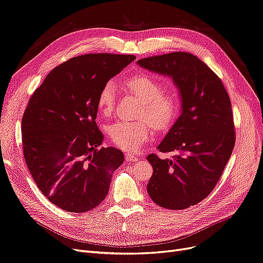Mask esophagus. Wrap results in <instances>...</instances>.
Masks as SVG:
<instances>
[{"label": "esophagus", "instance_id": "esophagus-1", "mask_svg": "<svg viewBox=\"0 0 263 263\" xmlns=\"http://www.w3.org/2000/svg\"><path fill=\"white\" fill-rule=\"evenodd\" d=\"M124 157H125V160H127V161H130V162L131 161H136V160H138V157L134 156L131 153H125Z\"/></svg>", "mask_w": 263, "mask_h": 263}]
</instances>
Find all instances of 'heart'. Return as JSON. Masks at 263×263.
Wrapping results in <instances>:
<instances>
[{"mask_svg": "<svg viewBox=\"0 0 263 263\" xmlns=\"http://www.w3.org/2000/svg\"><path fill=\"white\" fill-rule=\"evenodd\" d=\"M130 92L142 103L139 121H116L109 125L107 133L111 143L120 149L135 152L152 139L154 127L163 131L176 120L180 109L179 96L174 91L163 92V86L157 79L146 74H139L124 82ZM117 88L114 81L106 82L101 87L97 105L102 115L109 116L116 104ZM146 119H149L152 124Z\"/></svg>", "mask_w": 263, "mask_h": 263, "instance_id": "1", "label": "heart"}]
</instances>
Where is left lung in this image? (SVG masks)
Masks as SVG:
<instances>
[{
  "instance_id": "1",
  "label": "left lung",
  "mask_w": 263,
  "mask_h": 263,
  "mask_svg": "<svg viewBox=\"0 0 263 263\" xmlns=\"http://www.w3.org/2000/svg\"><path fill=\"white\" fill-rule=\"evenodd\" d=\"M138 64L171 77L178 89L180 115L157 147L176 155L147 157L154 167L147 192L159 206L185 210L210 195L230 159L235 143L230 98L220 78L191 53L148 57Z\"/></svg>"
}]
</instances>
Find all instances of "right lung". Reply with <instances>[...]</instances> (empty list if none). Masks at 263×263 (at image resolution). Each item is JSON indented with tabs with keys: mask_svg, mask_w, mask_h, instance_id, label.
<instances>
[{
	"mask_svg": "<svg viewBox=\"0 0 263 263\" xmlns=\"http://www.w3.org/2000/svg\"><path fill=\"white\" fill-rule=\"evenodd\" d=\"M135 59L89 53L54 67L34 91L21 121L24 156L43 195L71 213L93 210L124 156L101 147L96 118L101 87Z\"/></svg>",
	"mask_w": 263,
	"mask_h": 263,
	"instance_id": "add662e5",
	"label": "right lung"
}]
</instances>
